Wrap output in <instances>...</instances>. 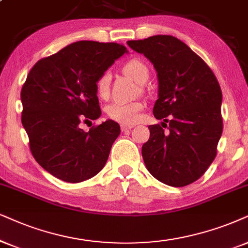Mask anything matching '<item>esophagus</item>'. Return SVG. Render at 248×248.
<instances>
[{"mask_svg": "<svg viewBox=\"0 0 248 248\" xmlns=\"http://www.w3.org/2000/svg\"><path fill=\"white\" fill-rule=\"evenodd\" d=\"M134 126H131V124H121V130L122 131H126V130H129L133 128Z\"/></svg>", "mask_w": 248, "mask_h": 248, "instance_id": "34e87169", "label": "esophagus"}]
</instances>
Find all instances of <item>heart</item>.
I'll use <instances>...</instances> for the list:
<instances>
[{
	"mask_svg": "<svg viewBox=\"0 0 248 248\" xmlns=\"http://www.w3.org/2000/svg\"><path fill=\"white\" fill-rule=\"evenodd\" d=\"M124 72L139 83H142L144 78L149 75L146 65L137 59L128 62L124 66ZM109 81H111V73L108 71L104 72L97 80V93L103 98L108 96ZM143 108L144 104L142 102L115 101L106 108V113L112 120L120 122V124H131L139 120L140 112Z\"/></svg>",
	"mask_w": 248,
	"mask_h": 248,
	"instance_id": "b5f03b06",
	"label": "heart"
}]
</instances>
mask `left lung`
<instances>
[{"label": "left lung", "mask_w": 248, "mask_h": 248, "mask_svg": "<svg viewBox=\"0 0 248 248\" xmlns=\"http://www.w3.org/2000/svg\"><path fill=\"white\" fill-rule=\"evenodd\" d=\"M127 45L155 68L153 114L168 122V131L159 124L149 126L150 139L142 146L144 164L167 186H189L216 156L223 129L220 84L208 65L177 37L155 35Z\"/></svg>", "instance_id": "8db88e82"}]
</instances>
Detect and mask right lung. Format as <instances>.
<instances>
[{
	"label": "right lung",
	"mask_w": 248,
	"mask_h": 248,
	"mask_svg": "<svg viewBox=\"0 0 248 248\" xmlns=\"http://www.w3.org/2000/svg\"><path fill=\"white\" fill-rule=\"evenodd\" d=\"M128 52L118 43L78 41L41 59L20 93L21 124L31 152L41 167L68 183L98 174L108 161L120 126L106 120L89 131L81 121L101 117L97 80Z\"/></svg>",
	"instance_id": "add662e5"
}]
</instances>
